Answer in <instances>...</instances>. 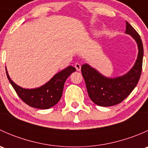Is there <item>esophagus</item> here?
I'll use <instances>...</instances> for the list:
<instances>
[{
  "mask_svg": "<svg viewBox=\"0 0 148 148\" xmlns=\"http://www.w3.org/2000/svg\"><path fill=\"white\" fill-rule=\"evenodd\" d=\"M74 66H75L76 69H77V71H80V70H81V65H80L79 63H76L75 65H74Z\"/></svg>",
  "mask_w": 148,
  "mask_h": 148,
  "instance_id": "esophagus-1",
  "label": "esophagus"
}]
</instances>
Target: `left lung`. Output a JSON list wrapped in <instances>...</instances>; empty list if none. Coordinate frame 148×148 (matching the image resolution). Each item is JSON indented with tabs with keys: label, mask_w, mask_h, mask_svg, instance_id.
Returning <instances> with one entry per match:
<instances>
[{
	"label": "left lung",
	"mask_w": 148,
	"mask_h": 148,
	"mask_svg": "<svg viewBox=\"0 0 148 148\" xmlns=\"http://www.w3.org/2000/svg\"><path fill=\"white\" fill-rule=\"evenodd\" d=\"M125 33L135 40L138 47L136 62L126 74L116 78H108L87 64L82 66V74L89 98L99 106L110 107L122 102L135 89L140 79L143 67V42L138 33L127 21Z\"/></svg>",
	"instance_id": "obj_1"
}]
</instances>
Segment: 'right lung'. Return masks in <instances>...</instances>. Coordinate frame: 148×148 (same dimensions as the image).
<instances>
[{"label": "right lung", "instance_id": "add662e5", "mask_svg": "<svg viewBox=\"0 0 148 148\" xmlns=\"http://www.w3.org/2000/svg\"><path fill=\"white\" fill-rule=\"evenodd\" d=\"M5 71L10 83L23 102L34 108L46 110L59 102L62 96L66 80L71 73L76 71V69L74 66H69L65 69L55 74L42 86L31 89H23L16 84L10 79L6 68Z\"/></svg>", "mask_w": 148, "mask_h": 148}]
</instances>
